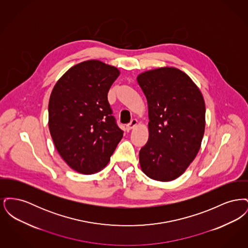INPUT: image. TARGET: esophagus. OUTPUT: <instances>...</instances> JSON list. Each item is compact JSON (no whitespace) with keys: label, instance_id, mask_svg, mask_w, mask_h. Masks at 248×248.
<instances>
[{"label":"esophagus","instance_id":"34e87169","mask_svg":"<svg viewBox=\"0 0 248 248\" xmlns=\"http://www.w3.org/2000/svg\"><path fill=\"white\" fill-rule=\"evenodd\" d=\"M137 124H138L137 119H133V120H131V122H130L129 124H126V129H133V128L137 125Z\"/></svg>","mask_w":248,"mask_h":248}]
</instances>
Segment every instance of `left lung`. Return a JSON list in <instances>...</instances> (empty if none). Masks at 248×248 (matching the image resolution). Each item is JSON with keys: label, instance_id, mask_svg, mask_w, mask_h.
<instances>
[{"label": "left lung", "instance_id": "8db88e82", "mask_svg": "<svg viewBox=\"0 0 248 248\" xmlns=\"http://www.w3.org/2000/svg\"><path fill=\"white\" fill-rule=\"evenodd\" d=\"M137 81L150 120L149 140L140 152L141 170L154 180H174L200 150L205 127L202 94L185 72L173 67L142 72Z\"/></svg>", "mask_w": 248, "mask_h": 248}]
</instances>
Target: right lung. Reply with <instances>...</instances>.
Returning <instances> with one entry per match:
<instances>
[{
    "label": "right lung",
    "mask_w": 248,
    "mask_h": 248,
    "mask_svg": "<svg viewBox=\"0 0 248 248\" xmlns=\"http://www.w3.org/2000/svg\"><path fill=\"white\" fill-rule=\"evenodd\" d=\"M117 68L99 60L81 62L55 84L48 105V126L62 159L73 170L91 175L108 163L123 138L108 92Z\"/></svg>",
    "instance_id": "add662e5"
}]
</instances>
